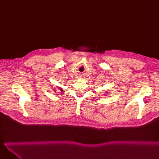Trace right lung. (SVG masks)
<instances>
[{
    "label": "right lung",
    "mask_w": 159,
    "mask_h": 159,
    "mask_svg": "<svg viewBox=\"0 0 159 159\" xmlns=\"http://www.w3.org/2000/svg\"><path fill=\"white\" fill-rule=\"evenodd\" d=\"M58 88V89H59V90H60V91H61V92H63V90L61 89V88H60V87H57ZM55 91H56V90H55Z\"/></svg>",
    "instance_id": "obj_1"
}]
</instances>
